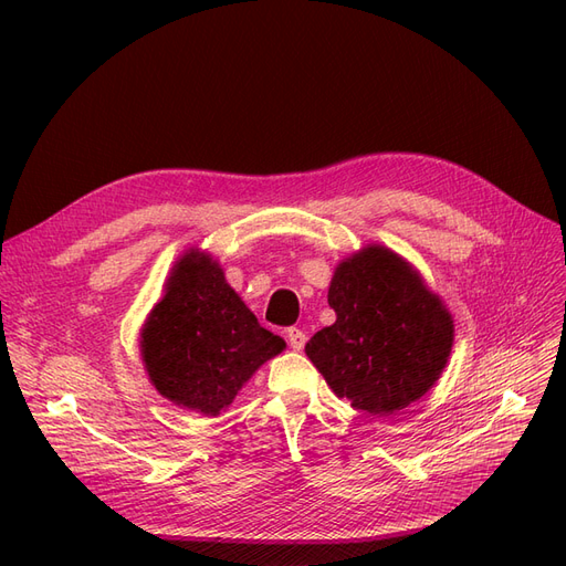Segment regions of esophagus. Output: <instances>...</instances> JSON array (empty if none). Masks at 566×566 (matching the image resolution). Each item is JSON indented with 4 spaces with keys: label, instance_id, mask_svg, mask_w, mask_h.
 I'll use <instances>...</instances> for the list:
<instances>
[{
    "label": "esophagus",
    "instance_id": "esophagus-1",
    "mask_svg": "<svg viewBox=\"0 0 566 566\" xmlns=\"http://www.w3.org/2000/svg\"><path fill=\"white\" fill-rule=\"evenodd\" d=\"M304 342H306L304 331H300V328H287V345H290V349L300 352V349L304 347Z\"/></svg>",
    "mask_w": 566,
    "mask_h": 566
}]
</instances>
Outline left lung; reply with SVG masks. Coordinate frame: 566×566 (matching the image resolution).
Masks as SVG:
<instances>
[{
  "label": "left lung",
  "mask_w": 566,
  "mask_h": 566,
  "mask_svg": "<svg viewBox=\"0 0 566 566\" xmlns=\"http://www.w3.org/2000/svg\"><path fill=\"white\" fill-rule=\"evenodd\" d=\"M328 304L335 323L304 352L356 410L391 416L418 401L447 368L453 318L397 252L368 245L339 262Z\"/></svg>",
  "instance_id": "8db88e82"
}]
</instances>
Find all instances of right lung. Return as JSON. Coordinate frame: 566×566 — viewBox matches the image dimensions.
<instances>
[{"label":"right lung","instance_id":"obj_1","mask_svg":"<svg viewBox=\"0 0 566 566\" xmlns=\"http://www.w3.org/2000/svg\"><path fill=\"white\" fill-rule=\"evenodd\" d=\"M285 349L262 328L210 254L188 250L142 331V358L165 399L219 416L252 373Z\"/></svg>","mask_w":566,"mask_h":566}]
</instances>
